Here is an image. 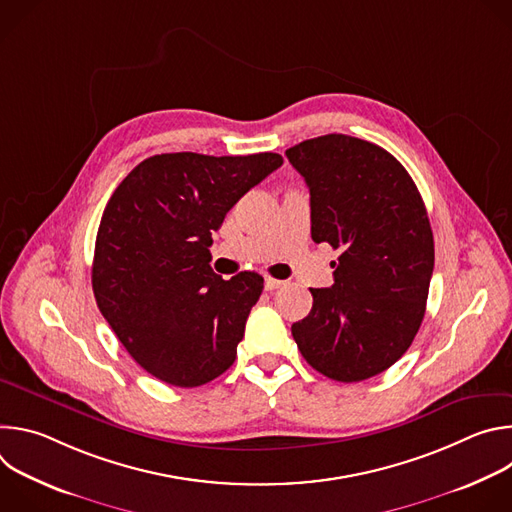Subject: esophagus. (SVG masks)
Listing matches in <instances>:
<instances>
[{"instance_id":"34e87169","label":"esophagus","mask_w":512,"mask_h":512,"mask_svg":"<svg viewBox=\"0 0 512 512\" xmlns=\"http://www.w3.org/2000/svg\"><path fill=\"white\" fill-rule=\"evenodd\" d=\"M265 289L267 291H273V289H277V287H281L283 285V281H279V279H273V277H265Z\"/></svg>"}]
</instances>
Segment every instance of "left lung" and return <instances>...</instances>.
I'll list each match as a JSON object with an SVG mask.
<instances>
[{
	"mask_svg": "<svg viewBox=\"0 0 512 512\" xmlns=\"http://www.w3.org/2000/svg\"><path fill=\"white\" fill-rule=\"evenodd\" d=\"M310 188L312 239L338 251L334 285L310 289L291 334L312 369L371 379L411 346L433 273V233L407 170L379 145L330 133L285 152Z\"/></svg>",
	"mask_w": 512,
	"mask_h": 512,
	"instance_id": "8db88e82",
	"label": "left lung"
}]
</instances>
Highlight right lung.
Segmentation results:
<instances>
[{"label":"right lung","instance_id":"obj_1","mask_svg":"<svg viewBox=\"0 0 512 512\" xmlns=\"http://www.w3.org/2000/svg\"><path fill=\"white\" fill-rule=\"evenodd\" d=\"M279 154H160L137 164L109 198L95 243L93 294L141 369L172 387H198L237 356L263 277L212 271V233Z\"/></svg>","mask_w":512,"mask_h":512}]
</instances>
